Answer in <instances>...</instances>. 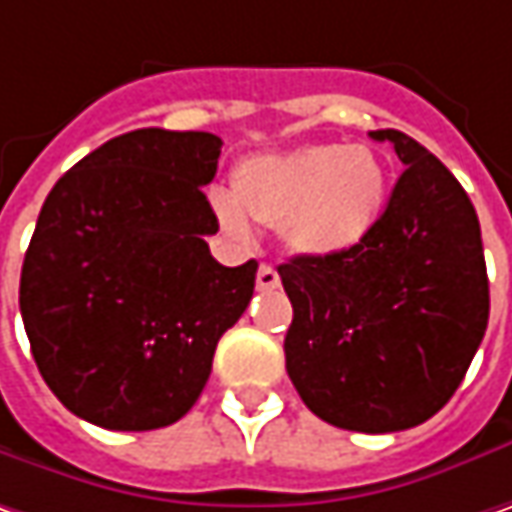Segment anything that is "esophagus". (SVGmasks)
I'll return each instance as SVG.
<instances>
[{
  "label": "esophagus",
  "instance_id": "1",
  "mask_svg": "<svg viewBox=\"0 0 512 512\" xmlns=\"http://www.w3.org/2000/svg\"><path fill=\"white\" fill-rule=\"evenodd\" d=\"M278 286H280V275L275 272V266L263 263V266L257 269V289H260V292H272V289H278Z\"/></svg>",
  "mask_w": 512,
  "mask_h": 512
}]
</instances>
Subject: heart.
<instances>
[{
  "mask_svg": "<svg viewBox=\"0 0 512 512\" xmlns=\"http://www.w3.org/2000/svg\"><path fill=\"white\" fill-rule=\"evenodd\" d=\"M387 206V168L367 145L312 143L249 157L232 171V197L212 209L232 240H249V220L280 229L289 252L338 257L361 246Z\"/></svg>",
  "mask_w": 512,
  "mask_h": 512,
  "instance_id": "b5f03b06",
  "label": "heart"
}]
</instances>
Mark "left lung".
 Returning a JSON list of instances; mask_svg holds the SVG:
<instances>
[{
    "mask_svg": "<svg viewBox=\"0 0 512 512\" xmlns=\"http://www.w3.org/2000/svg\"><path fill=\"white\" fill-rule=\"evenodd\" d=\"M404 171L367 240L338 257L278 266L295 318L286 372L332 427L398 433L424 424L461 384L490 318L481 229L450 168L404 131Z\"/></svg>",
    "mask_w": 512,
    "mask_h": 512,
    "instance_id": "obj_1",
    "label": "left lung"
}]
</instances>
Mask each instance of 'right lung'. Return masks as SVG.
I'll return each instance as SVG.
<instances>
[{
    "label": "right lung",
    "instance_id": "add662e5",
    "mask_svg": "<svg viewBox=\"0 0 512 512\" xmlns=\"http://www.w3.org/2000/svg\"><path fill=\"white\" fill-rule=\"evenodd\" d=\"M223 140L140 128L100 145L48 194L19 309L45 384L105 430H160L194 407L257 263L220 266L203 194Z\"/></svg>",
    "mask_w": 512,
    "mask_h": 512
}]
</instances>
